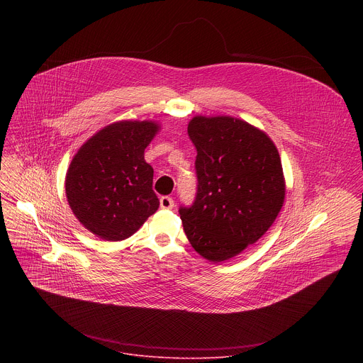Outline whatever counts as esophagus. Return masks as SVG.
<instances>
[{"label": "esophagus", "instance_id": "obj_1", "mask_svg": "<svg viewBox=\"0 0 363 363\" xmlns=\"http://www.w3.org/2000/svg\"><path fill=\"white\" fill-rule=\"evenodd\" d=\"M159 204H160V208H163V209H172L174 207V201H173L172 197H162Z\"/></svg>", "mask_w": 363, "mask_h": 363}]
</instances>
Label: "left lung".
<instances>
[{
    "instance_id": "obj_1",
    "label": "left lung",
    "mask_w": 363,
    "mask_h": 363,
    "mask_svg": "<svg viewBox=\"0 0 363 363\" xmlns=\"http://www.w3.org/2000/svg\"><path fill=\"white\" fill-rule=\"evenodd\" d=\"M187 131L199 183L194 203L179 213L194 250L220 262L256 243L278 216L285 200L281 159L265 133L230 116H196Z\"/></svg>"
}]
</instances>
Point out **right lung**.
I'll return each mask as SVG.
<instances>
[{
  "label": "right lung",
  "instance_id": "1",
  "mask_svg": "<svg viewBox=\"0 0 363 363\" xmlns=\"http://www.w3.org/2000/svg\"><path fill=\"white\" fill-rule=\"evenodd\" d=\"M154 121L106 125L75 154L65 176L68 204L78 220L104 240L134 235L159 208L154 169L144 151L155 137Z\"/></svg>",
  "mask_w": 363,
  "mask_h": 363
}]
</instances>
